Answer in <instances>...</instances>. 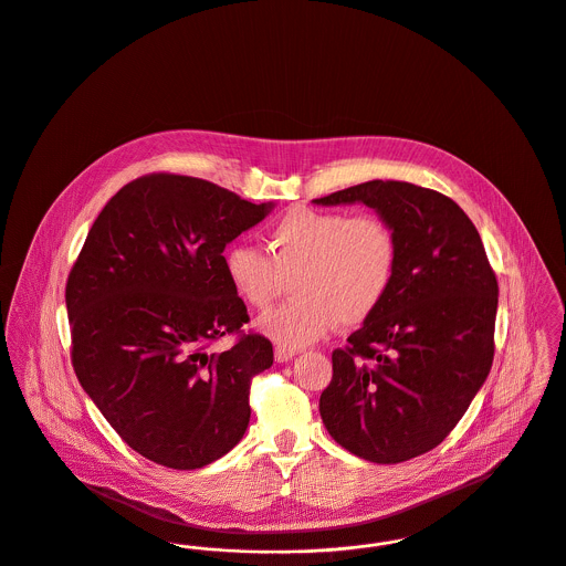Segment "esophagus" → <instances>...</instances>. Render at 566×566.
I'll list each match as a JSON object with an SVG mask.
<instances>
[{"label":"esophagus","mask_w":566,"mask_h":566,"mask_svg":"<svg viewBox=\"0 0 566 566\" xmlns=\"http://www.w3.org/2000/svg\"><path fill=\"white\" fill-rule=\"evenodd\" d=\"M294 356H296V352L290 349V347H283V345H276V347H274V360H276V363H287V360H292Z\"/></svg>","instance_id":"obj_1"}]
</instances>
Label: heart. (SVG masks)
<instances>
[{
    "label": "heart",
    "instance_id": "heart-1",
    "mask_svg": "<svg viewBox=\"0 0 566 566\" xmlns=\"http://www.w3.org/2000/svg\"><path fill=\"white\" fill-rule=\"evenodd\" d=\"M265 244L268 255L233 244L227 281L247 306L265 311L292 279L294 298L258 322L283 347L322 339L337 322L356 326L371 317L399 264L395 229L371 212L294 208L268 229Z\"/></svg>",
    "mask_w": 566,
    "mask_h": 566
}]
</instances>
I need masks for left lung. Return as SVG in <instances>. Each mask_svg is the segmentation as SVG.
Here are the masks:
<instances>
[{
	"label": "left lung",
	"mask_w": 566,
	"mask_h": 566,
	"mask_svg": "<svg viewBox=\"0 0 566 566\" xmlns=\"http://www.w3.org/2000/svg\"><path fill=\"white\" fill-rule=\"evenodd\" d=\"M363 201L395 229L386 298L333 352L319 415L343 449L401 463L436 449L490 376L497 281L468 214L438 190L371 180L313 199Z\"/></svg>",
	"instance_id": "1"
}]
</instances>
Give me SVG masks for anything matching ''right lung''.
<instances>
[{
	"instance_id": "right-lung-1",
	"label": "right lung",
	"mask_w": 566,
	"mask_h": 566,
	"mask_svg": "<svg viewBox=\"0 0 566 566\" xmlns=\"http://www.w3.org/2000/svg\"><path fill=\"white\" fill-rule=\"evenodd\" d=\"M272 203L201 178L148 174L115 192L66 283L76 377L117 436L158 465L203 468L231 451L272 343L244 333L227 242ZM235 334L226 353L209 345Z\"/></svg>"
}]
</instances>
